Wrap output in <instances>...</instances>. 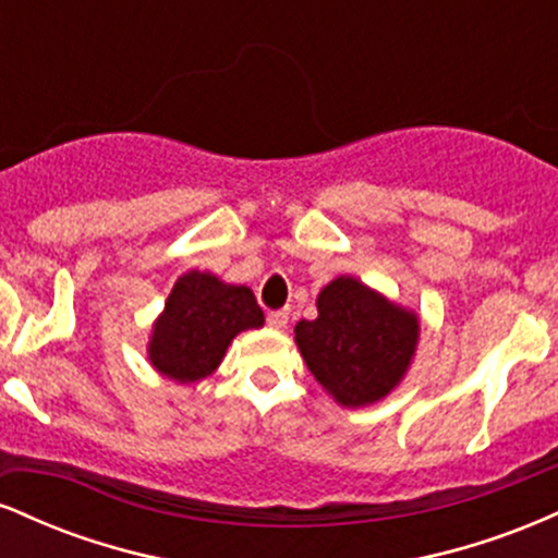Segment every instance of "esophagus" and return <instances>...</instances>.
<instances>
[{"instance_id": "34e87169", "label": "esophagus", "mask_w": 558, "mask_h": 558, "mask_svg": "<svg viewBox=\"0 0 558 558\" xmlns=\"http://www.w3.org/2000/svg\"><path fill=\"white\" fill-rule=\"evenodd\" d=\"M267 325H270V328H275V330H283L288 325V310L270 312V315H267Z\"/></svg>"}]
</instances>
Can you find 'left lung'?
<instances>
[{
    "instance_id": "1",
    "label": "left lung",
    "mask_w": 558,
    "mask_h": 558,
    "mask_svg": "<svg viewBox=\"0 0 558 558\" xmlns=\"http://www.w3.org/2000/svg\"><path fill=\"white\" fill-rule=\"evenodd\" d=\"M296 345L310 373L341 407H367L401 383L420 338L414 312L351 275L317 296V319L296 325Z\"/></svg>"
}]
</instances>
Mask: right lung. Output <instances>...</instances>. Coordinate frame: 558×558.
<instances>
[{"instance_id": "obj_1", "label": "right lung", "mask_w": 558, "mask_h": 558, "mask_svg": "<svg viewBox=\"0 0 558 558\" xmlns=\"http://www.w3.org/2000/svg\"><path fill=\"white\" fill-rule=\"evenodd\" d=\"M252 288L230 286L213 272L191 270L172 286L165 312L151 328L149 362L175 383H196L220 367L241 330L262 328Z\"/></svg>"}]
</instances>
